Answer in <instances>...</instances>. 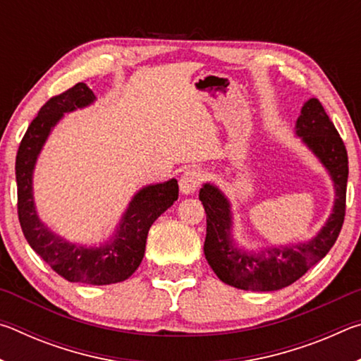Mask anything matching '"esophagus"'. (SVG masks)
<instances>
[{"label": "esophagus", "mask_w": 361, "mask_h": 361, "mask_svg": "<svg viewBox=\"0 0 361 361\" xmlns=\"http://www.w3.org/2000/svg\"><path fill=\"white\" fill-rule=\"evenodd\" d=\"M204 181V172L200 169H189L180 178V189L183 194H192L197 191Z\"/></svg>", "instance_id": "1"}]
</instances>
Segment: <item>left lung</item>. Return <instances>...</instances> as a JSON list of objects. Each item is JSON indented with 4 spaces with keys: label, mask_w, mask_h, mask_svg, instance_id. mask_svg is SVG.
Returning <instances> with one entry per match:
<instances>
[{
    "label": "left lung",
    "mask_w": 361,
    "mask_h": 361,
    "mask_svg": "<svg viewBox=\"0 0 361 361\" xmlns=\"http://www.w3.org/2000/svg\"><path fill=\"white\" fill-rule=\"evenodd\" d=\"M296 133L323 162L336 186V202L331 216L320 234L309 243L296 247L271 248L258 255L237 250L231 242L229 204L215 186L204 185L199 199L207 213V237L204 253L213 272L224 283L240 290L274 291L301 279L331 250L344 224L349 159L339 132L319 99L302 106L296 122Z\"/></svg>",
    "instance_id": "8db88e82"
}]
</instances>
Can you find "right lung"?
Listing matches in <instances>:
<instances>
[{
	"label": "right lung",
	"instance_id": "1",
	"mask_svg": "<svg viewBox=\"0 0 361 361\" xmlns=\"http://www.w3.org/2000/svg\"><path fill=\"white\" fill-rule=\"evenodd\" d=\"M94 92L84 82L49 99L28 126L16 157L17 213L23 235L36 253L60 277L68 282L109 285L129 279L143 259L151 224L178 199V183L170 180L140 191L122 219L118 235L100 248L70 245L49 232L36 216L32 194V175L38 152L49 132L66 111L89 105Z\"/></svg>",
	"mask_w": 361,
	"mask_h": 361
}]
</instances>
